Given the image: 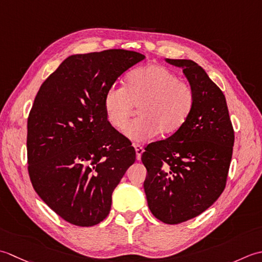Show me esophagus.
Segmentation results:
<instances>
[{"mask_svg":"<svg viewBox=\"0 0 262 262\" xmlns=\"http://www.w3.org/2000/svg\"><path fill=\"white\" fill-rule=\"evenodd\" d=\"M135 149H136V155H137V161H140L141 155L145 150H143V148L140 145H135Z\"/></svg>","mask_w":262,"mask_h":262,"instance_id":"1","label":"esophagus"}]
</instances>
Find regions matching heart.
<instances>
[{
	"mask_svg": "<svg viewBox=\"0 0 262 262\" xmlns=\"http://www.w3.org/2000/svg\"><path fill=\"white\" fill-rule=\"evenodd\" d=\"M194 92L168 69L157 64L139 68L125 80V87L112 86L104 97V110L110 124L123 131L138 107L140 119L125 131L136 141L172 136L182 129L194 107Z\"/></svg>",
	"mask_w": 262,
	"mask_h": 262,
	"instance_id": "b5f03b06",
	"label": "heart"
}]
</instances>
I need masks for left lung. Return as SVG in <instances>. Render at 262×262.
I'll use <instances>...</instances> for the list:
<instances>
[{
	"mask_svg": "<svg viewBox=\"0 0 262 262\" xmlns=\"http://www.w3.org/2000/svg\"><path fill=\"white\" fill-rule=\"evenodd\" d=\"M181 68L194 92L193 111L183 125L165 140L148 145L141 162L148 207L165 224L199 216L225 189L234 131L225 96L206 71L191 60L165 58Z\"/></svg>",
	"mask_w": 262,
	"mask_h": 262,
	"instance_id": "8db88e82",
	"label": "left lung"
}]
</instances>
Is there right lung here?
<instances>
[{
    "mask_svg": "<svg viewBox=\"0 0 262 262\" xmlns=\"http://www.w3.org/2000/svg\"><path fill=\"white\" fill-rule=\"evenodd\" d=\"M145 55L107 50L67 57L41 84L27 124L28 172L41 200L64 221H104L112 193L136 161L130 141L110 124L104 97Z\"/></svg>",
    "mask_w": 262,
    "mask_h": 262,
    "instance_id": "1",
    "label": "right lung"
}]
</instances>
